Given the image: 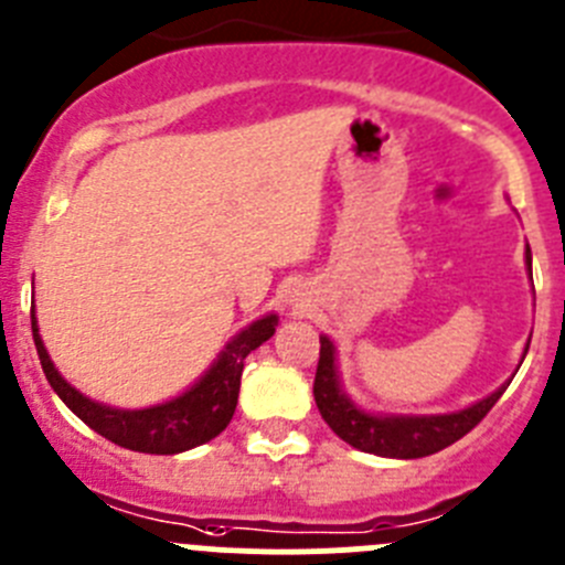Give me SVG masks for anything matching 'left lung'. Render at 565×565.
<instances>
[{"instance_id": "obj_1", "label": "left lung", "mask_w": 565, "mask_h": 565, "mask_svg": "<svg viewBox=\"0 0 565 565\" xmlns=\"http://www.w3.org/2000/svg\"><path fill=\"white\" fill-rule=\"evenodd\" d=\"M526 270L532 278L530 245H526ZM526 352H530V343L523 345L521 363ZM510 383L512 380H507L501 388L487 394L479 403L447 411V414H374L345 394L338 369V345L329 340V334H320V360L312 391L323 422L345 445L358 447L363 454L383 456V459H422V456L439 454L447 445L470 434L490 414Z\"/></svg>"}]
</instances>
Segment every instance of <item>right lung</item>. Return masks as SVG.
Listing matches in <instances>:
<instances>
[{"instance_id": "right-lung-1", "label": "right lung", "mask_w": 565, "mask_h": 565, "mask_svg": "<svg viewBox=\"0 0 565 565\" xmlns=\"http://www.w3.org/2000/svg\"><path fill=\"white\" fill-rule=\"evenodd\" d=\"M30 323H33L35 352L42 360L44 377L53 385L55 394L61 396V403L67 405L81 422H86L95 434L126 447V450L174 456L185 454L191 447L205 445L231 425L233 411H236L238 403L245 358L253 349H258L264 340H270L276 334L278 315H264V318L253 320L250 327L233 334L225 349L216 354V360L207 365L205 374L191 388L171 396L166 403L149 405V408H115V405L98 403V399H89L86 394H81L75 385L61 377V371L50 360L42 334H39L35 309L30 312Z\"/></svg>"}]
</instances>
